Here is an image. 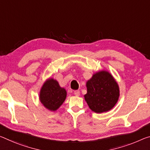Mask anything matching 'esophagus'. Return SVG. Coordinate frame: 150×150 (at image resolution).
I'll return each mask as SVG.
<instances>
[{
  "mask_svg": "<svg viewBox=\"0 0 150 150\" xmlns=\"http://www.w3.org/2000/svg\"><path fill=\"white\" fill-rule=\"evenodd\" d=\"M74 94H75V96H79L80 91H79V90H76V91H74Z\"/></svg>",
  "mask_w": 150,
  "mask_h": 150,
  "instance_id": "esophagus-1",
  "label": "esophagus"
}]
</instances>
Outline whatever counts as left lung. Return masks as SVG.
<instances>
[{"label":"left lung","mask_w":150,"mask_h":150,"mask_svg":"<svg viewBox=\"0 0 150 150\" xmlns=\"http://www.w3.org/2000/svg\"><path fill=\"white\" fill-rule=\"evenodd\" d=\"M85 95L89 108L97 113L111 110L118 101L120 88L116 81L108 71H101L93 75L86 83Z\"/></svg>","instance_id":"left-lung-1"}]
</instances>
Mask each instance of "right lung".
<instances>
[{
	"instance_id": "1",
	"label": "right lung",
	"mask_w": 150,
	"mask_h": 150,
	"mask_svg": "<svg viewBox=\"0 0 150 150\" xmlns=\"http://www.w3.org/2000/svg\"><path fill=\"white\" fill-rule=\"evenodd\" d=\"M67 97L66 90L61 87L58 81L50 78L44 83L39 93V99L45 108L54 111L65 101Z\"/></svg>"
}]
</instances>
